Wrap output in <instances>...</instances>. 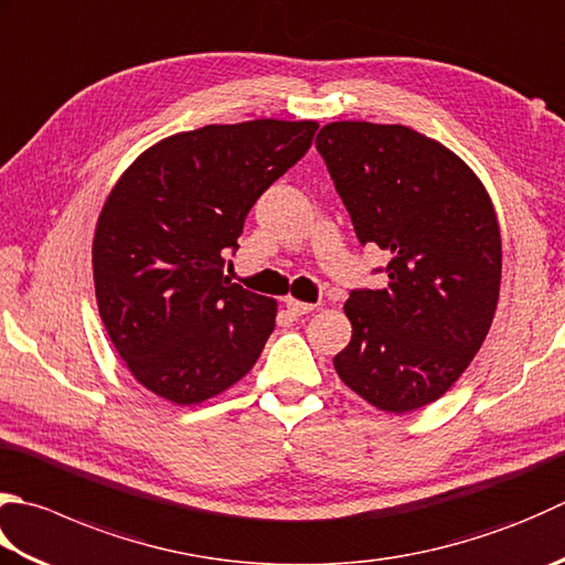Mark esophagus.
<instances>
[{
    "label": "esophagus",
    "mask_w": 565,
    "mask_h": 565,
    "mask_svg": "<svg viewBox=\"0 0 565 565\" xmlns=\"http://www.w3.org/2000/svg\"><path fill=\"white\" fill-rule=\"evenodd\" d=\"M286 308H289V313L294 318L298 316H308L316 311V303H303V301H296V298H286Z\"/></svg>",
    "instance_id": "34e87169"
}]
</instances>
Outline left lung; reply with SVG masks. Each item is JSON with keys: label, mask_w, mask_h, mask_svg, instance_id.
Segmentation results:
<instances>
[{"label": "left lung", "mask_w": 565, "mask_h": 565, "mask_svg": "<svg viewBox=\"0 0 565 565\" xmlns=\"http://www.w3.org/2000/svg\"><path fill=\"white\" fill-rule=\"evenodd\" d=\"M360 245L390 254L384 289L350 291L335 372L390 414L444 396L488 338L502 279L500 225L470 166L404 125L330 121L316 137Z\"/></svg>", "instance_id": "1"}]
</instances>
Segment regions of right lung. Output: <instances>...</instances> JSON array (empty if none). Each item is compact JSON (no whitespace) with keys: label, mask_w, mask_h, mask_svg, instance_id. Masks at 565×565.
I'll return each mask as SVG.
<instances>
[{"label":"right lung","mask_w":565,"mask_h":565,"mask_svg":"<svg viewBox=\"0 0 565 565\" xmlns=\"http://www.w3.org/2000/svg\"><path fill=\"white\" fill-rule=\"evenodd\" d=\"M316 129L254 119L181 131L143 151L107 195L93 239L99 318L135 380L161 399L201 404L262 355L276 301L232 284L225 257Z\"/></svg>","instance_id":"obj_1"}]
</instances>
